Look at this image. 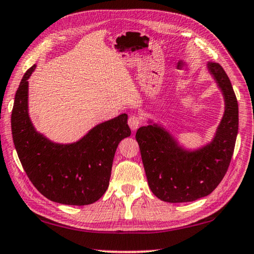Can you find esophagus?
Wrapping results in <instances>:
<instances>
[{
    "mask_svg": "<svg viewBox=\"0 0 254 254\" xmlns=\"http://www.w3.org/2000/svg\"><path fill=\"white\" fill-rule=\"evenodd\" d=\"M140 124H141V119H140V117L136 116V115H131V116L128 119V125H129V127H130L131 130H136V129L139 127Z\"/></svg>",
    "mask_w": 254,
    "mask_h": 254,
    "instance_id": "obj_1",
    "label": "esophagus"
}]
</instances>
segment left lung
Masks as SVG:
<instances>
[{
  "label": "left lung",
  "mask_w": 254,
  "mask_h": 254,
  "mask_svg": "<svg viewBox=\"0 0 254 254\" xmlns=\"http://www.w3.org/2000/svg\"><path fill=\"white\" fill-rule=\"evenodd\" d=\"M208 68L222 90L226 111L211 143L187 151L165 129L142 126L136 132L148 185L166 202H189L205 197L221 183L230 165L239 127L236 94L221 65L209 62Z\"/></svg>",
  "instance_id": "left-lung-1"
}]
</instances>
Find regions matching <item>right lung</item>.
<instances>
[{
    "label": "right lung",
    "mask_w": 254,
    "mask_h": 254,
    "mask_svg": "<svg viewBox=\"0 0 254 254\" xmlns=\"http://www.w3.org/2000/svg\"><path fill=\"white\" fill-rule=\"evenodd\" d=\"M35 65L24 74L14 99L11 126L17 156L40 192L52 201L70 205L96 202L106 192L118 143L130 136L128 116L99 124L79 141L60 145L33 127L27 112L28 82Z\"/></svg>",
    "instance_id": "right-lung-1"
}]
</instances>
